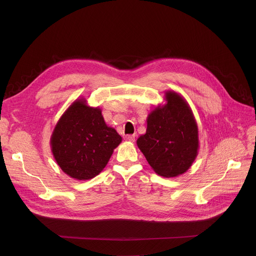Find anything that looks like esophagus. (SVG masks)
I'll use <instances>...</instances> for the list:
<instances>
[{
  "label": "esophagus",
  "mask_w": 256,
  "mask_h": 256,
  "mask_svg": "<svg viewBox=\"0 0 256 256\" xmlns=\"http://www.w3.org/2000/svg\"><path fill=\"white\" fill-rule=\"evenodd\" d=\"M124 140L128 142H134V134H126L124 136Z\"/></svg>",
  "instance_id": "esophagus-1"
}]
</instances>
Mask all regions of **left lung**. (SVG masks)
<instances>
[{"instance_id": "left-lung-1", "label": "left lung", "mask_w": 256, "mask_h": 256, "mask_svg": "<svg viewBox=\"0 0 256 256\" xmlns=\"http://www.w3.org/2000/svg\"><path fill=\"white\" fill-rule=\"evenodd\" d=\"M165 103L148 114L146 134L136 144L153 170L171 178L186 173L198 154V128L192 108L179 93L165 92Z\"/></svg>"}]
</instances>
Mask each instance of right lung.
<instances>
[{
	"mask_svg": "<svg viewBox=\"0 0 256 256\" xmlns=\"http://www.w3.org/2000/svg\"><path fill=\"white\" fill-rule=\"evenodd\" d=\"M122 140L118 132L105 124L99 107L78 98L58 120L50 147L56 162L66 175L88 180L104 169Z\"/></svg>",
	"mask_w": 256,
	"mask_h": 256,
	"instance_id": "right-lung-1",
	"label": "right lung"
}]
</instances>
